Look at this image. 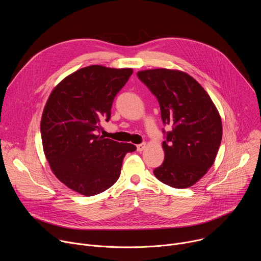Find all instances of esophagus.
<instances>
[{
	"mask_svg": "<svg viewBox=\"0 0 261 261\" xmlns=\"http://www.w3.org/2000/svg\"><path fill=\"white\" fill-rule=\"evenodd\" d=\"M145 146H146V143H145V142H142V143H140V144H137V145H136L137 151H138V152L143 151L144 148H145Z\"/></svg>",
	"mask_w": 261,
	"mask_h": 261,
	"instance_id": "esophagus-1",
	"label": "esophagus"
}]
</instances>
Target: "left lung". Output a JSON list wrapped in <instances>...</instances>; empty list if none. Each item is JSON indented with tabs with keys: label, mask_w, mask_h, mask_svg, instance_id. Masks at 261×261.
<instances>
[{
	"label": "left lung",
	"mask_w": 261,
	"mask_h": 261,
	"mask_svg": "<svg viewBox=\"0 0 261 261\" xmlns=\"http://www.w3.org/2000/svg\"><path fill=\"white\" fill-rule=\"evenodd\" d=\"M137 76L157 97L163 123L172 125L162 143L164 161L154 174L170 187L189 188L215 162L222 140L219 111L205 90L182 71L150 69Z\"/></svg>",
	"instance_id": "left-lung-1"
}]
</instances>
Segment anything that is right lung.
Returning <instances> with one entry per match:
<instances>
[{
    "label": "right lung",
    "instance_id": "right-lung-1",
    "mask_svg": "<svg viewBox=\"0 0 261 261\" xmlns=\"http://www.w3.org/2000/svg\"><path fill=\"white\" fill-rule=\"evenodd\" d=\"M132 73L131 68L92 65L70 74L50 93L40 124L43 151L54 174L71 190L85 196L107 190L120 177L126 154L136 150L98 134Z\"/></svg>",
    "mask_w": 261,
    "mask_h": 261
}]
</instances>
